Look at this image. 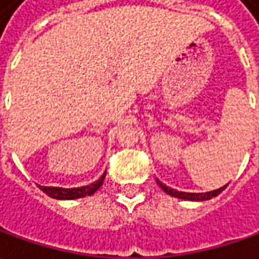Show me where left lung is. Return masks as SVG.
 Wrapping results in <instances>:
<instances>
[{
	"label": "left lung",
	"mask_w": 259,
	"mask_h": 259,
	"mask_svg": "<svg viewBox=\"0 0 259 259\" xmlns=\"http://www.w3.org/2000/svg\"><path fill=\"white\" fill-rule=\"evenodd\" d=\"M157 183L158 186L164 190L165 193L170 194V196H173V197H179V199H184V200H194V202H202V200H209V199H212L214 196H218L219 193H222L225 189H226V186L224 187H221V189H218V190H212V192H206V193H184V192H179V190H174L171 187H167L164 183H161L160 180H157Z\"/></svg>",
	"instance_id": "8db88e82"
}]
</instances>
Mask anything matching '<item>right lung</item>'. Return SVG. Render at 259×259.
<instances>
[{
	"label": "right lung",
	"instance_id": "right-lung-1",
	"mask_svg": "<svg viewBox=\"0 0 259 259\" xmlns=\"http://www.w3.org/2000/svg\"><path fill=\"white\" fill-rule=\"evenodd\" d=\"M105 174L95 183L89 184V186H83V187H76V189H62V187H46V186H40V189L45 192L47 196L53 197V199H59V200H70V199H79V197H85V196H91L94 194L101 186L104 183Z\"/></svg>",
	"mask_w": 259,
	"mask_h": 259
}]
</instances>
